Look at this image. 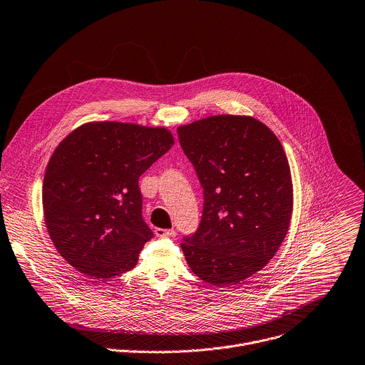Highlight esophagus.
Here are the masks:
<instances>
[{
    "label": "esophagus",
    "mask_w": 365,
    "mask_h": 365,
    "mask_svg": "<svg viewBox=\"0 0 365 365\" xmlns=\"http://www.w3.org/2000/svg\"><path fill=\"white\" fill-rule=\"evenodd\" d=\"M155 235L157 237H175L177 232L174 228L171 230H164V228H155Z\"/></svg>",
    "instance_id": "obj_1"
}]
</instances>
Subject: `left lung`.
I'll return each mask as SVG.
<instances>
[{
	"mask_svg": "<svg viewBox=\"0 0 365 365\" xmlns=\"http://www.w3.org/2000/svg\"><path fill=\"white\" fill-rule=\"evenodd\" d=\"M177 133L204 190L200 227L181 242L185 259L205 282L241 284L268 264L289 228L292 181L284 148L248 115H211Z\"/></svg>",
	"mask_w": 365,
	"mask_h": 365,
	"instance_id": "8db88e82",
	"label": "left lung"
}]
</instances>
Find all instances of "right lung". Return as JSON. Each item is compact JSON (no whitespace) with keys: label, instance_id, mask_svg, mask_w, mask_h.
Here are the masks:
<instances>
[{"label":"right lung","instance_id":"add662e5","mask_svg":"<svg viewBox=\"0 0 365 365\" xmlns=\"http://www.w3.org/2000/svg\"><path fill=\"white\" fill-rule=\"evenodd\" d=\"M164 127L94 121L70 133L44 175L43 208L60 255L104 281L135 267L153 231L141 215L140 177L171 147Z\"/></svg>","mask_w":365,"mask_h":365}]
</instances>
